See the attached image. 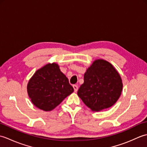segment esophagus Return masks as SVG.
I'll list each match as a JSON object with an SVG mask.
<instances>
[{
    "label": "esophagus",
    "mask_w": 147,
    "mask_h": 147,
    "mask_svg": "<svg viewBox=\"0 0 147 147\" xmlns=\"http://www.w3.org/2000/svg\"><path fill=\"white\" fill-rule=\"evenodd\" d=\"M73 86V88H74V92H76L78 91V86L76 85H74Z\"/></svg>",
    "instance_id": "1"
}]
</instances>
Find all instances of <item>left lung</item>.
Returning a JSON list of instances; mask_svg holds the SVG:
<instances>
[{
  "label": "left lung",
  "mask_w": 147,
  "mask_h": 147,
  "mask_svg": "<svg viewBox=\"0 0 147 147\" xmlns=\"http://www.w3.org/2000/svg\"><path fill=\"white\" fill-rule=\"evenodd\" d=\"M122 90V80L113 65L98 59L86 70L78 95L92 111H100L113 105Z\"/></svg>",
  "instance_id": "obj_1"
}]
</instances>
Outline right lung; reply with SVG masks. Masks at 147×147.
Listing matches in <instances>:
<instances>
[{
	"label": "right lung",
	"instance_id": "add662e5",
	"mask_svg": "<svg viewBox=\"0 0 147 147\" xmlns=\"http://www.w3.org/2000/svg\"><path fill=\"white\" fill-rule=\"evenodd\" d=\"M28 93L33 104L45 111H51L74 92L67 78L55 63L37 70L29 81Z\"/></svg>",
	"mask_w": 147,
	"mask_h": 147
}]
</instances>
